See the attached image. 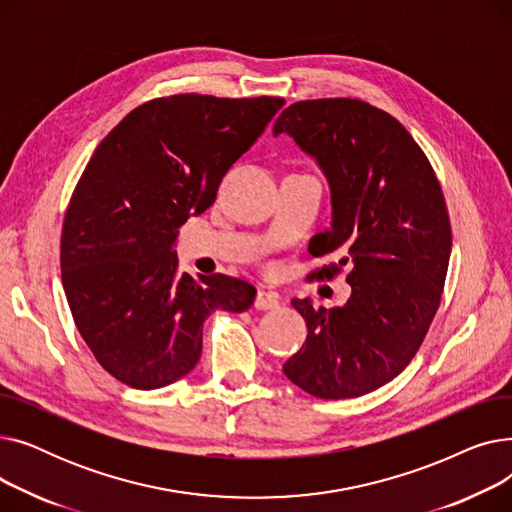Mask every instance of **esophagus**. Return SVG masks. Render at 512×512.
<instances>
[{
    "label": "esophagus",
    "mask_w": 512,
    "mask_h": 512,
    "mask_svg": "<svg viewBox=\"0 0 512 512\" xmlns=\"http://www.w3.org/2000/svg\"><path fill=\"white\" fill-rule=\"evenodd\" d=\"M280 305V299L276 292H265V290H259L257 297H255V309L259 311H267V309H276Z\"/></svg>",
    "instance_id": "obj_1"
}]
</instances>
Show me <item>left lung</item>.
Wrapping results in <instances>:
<instances>
[{"label":"left lung","mask_w":512,"mask_h":512,"mask_svg":"<svg viewBox=\"0 0 512 512\" xmlns=\"http://www.w3.org/2000/svg\"><path fill=\"white\" fill-rule=\"evenodd\" d=\"M282 132L330 184L332 226L309 253L338 259L311 276L330 280L348 267L353 288L334 309L292 301L309 332L282 369L317 398H355L394 380L432 326L452 249L446 201L407 128L365 101L292 103L274 124Z\"/></svg>","instance_id":"obj_1"}]
</instances>
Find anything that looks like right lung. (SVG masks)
<instances>
[{
    "instance_id": "right-lung-1",
    "label": "right lung",
    "mask_w": 512,
    "mask_h": 512,
    "mask_svg": "<svg viewBox=\"0 0 512 512\" xmlns=\"http://www.w3.org/2000/svg\"><path fill=\"white\" fill-rule=\"evenodd\" d=\"M284 99L184 93L151 99L99 143L66 209L60 263L74 324L130 388H164L201 357L203 321L242 313L255 288L178 274V228L218 195Z\"/></svg>"
}]
</instances>
